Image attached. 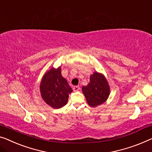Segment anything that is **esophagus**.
<instances>
[{"instance_id": "34e87169", "label": "esophagus", "mask_w": 152, "mask_h": 152, "mask_svg": "<svg viewBox=\"0 0 152 152\" xmlns=\"http://www.w3.org/2000/svg\"><path fill=\"white\" fill-rule=\"evenodd\" d=\"M79 89H80V87L79 86H74L73 87V90L74 91H78Z\"/></svg>"}]
</instances>
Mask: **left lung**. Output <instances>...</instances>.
<instances>
[{
	"label": "left lung",
	"instance_id": "left-lung-1",
	"mask_svg": "<svg viewBox=\"0 0 152 152\" xmlns=\"http://www.w3.org/2000/svg\"><path fill=\"white\" fill-rule=\"evenodd\" d=\"M83 92L89 105L93 107L104 102L110 93L107 80L102 74L95 72L90 77V83L87 86H83Z\"/></svg>",
	"mask_w": 152,
	"mask_h": 152
}]
</instances>
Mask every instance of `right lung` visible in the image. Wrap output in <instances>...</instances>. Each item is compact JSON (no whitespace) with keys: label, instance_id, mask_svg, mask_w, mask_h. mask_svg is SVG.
<instances>
[{"label":"right lung","instance_id":"add662e5","mask_svg":"<svg viewBox=\"0 0 152 152\" xmlns=\"http://www.w3.org/2000/svg\"><path fill=\"white\" fill-rule=\"evenodd\" d=\"M40 91L48 104L54 108H60L67 103L72 89L62 76L61 67H58L52 68L45 74L40 85Z\"/></svg>","mask_w":152,"mask_h":152}]
</instances>
